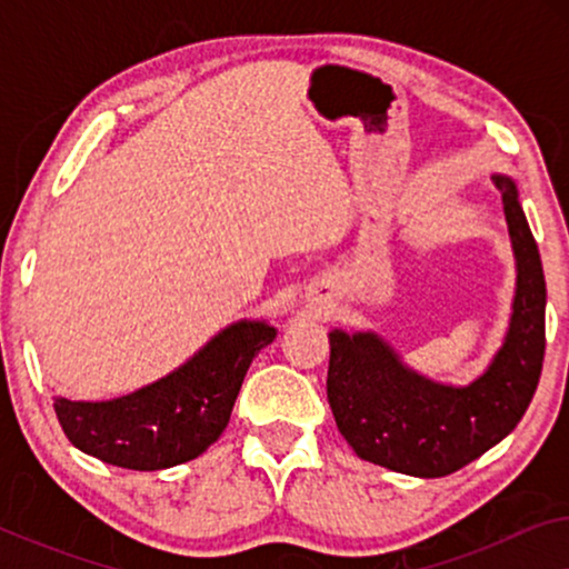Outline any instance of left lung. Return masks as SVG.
Masks as SVG:
<instances>
[{"instance_id":"8db88e82","label":"left lung","mask_w":569,"mask_h":569,"mask_svg":"<svg viewBox=\"0 0 569 569\" xmlns=\"http://www.w3.org/2000/svg\"><path fill=\"white\" fill-rule=\"evenodd\" d=\"M492 181L502 193L516 295L485 372L466 386L440 383L409 368L378 331H329L326 393L339 432L362 461L409 477H448L508 438L533 399L547 347V282L516 181L502 173Z\"/></svg>"}]
</instances>
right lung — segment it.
Here are the masks:
<instances>
[{"instance_id": "right-lung-1", "label": "right lung", "mask_w": 569, "mask_h": 569, "mask_svg": "<svg viewBox=\"0 0 569 569\" xmlns=\"http://www.w3.org/2000/svg\"><path fill=\"white\" fill-rule=\"evenodd\" d=\"M274 337L277 329L263 318H240L168 376L127 396H57L61 430L82 453L121 469L160 471L193 461L228 427L248 368Z\"/></svg>"}]
</instances>
